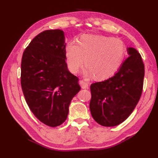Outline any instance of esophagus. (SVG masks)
I'll use <instances>...</instances> for the list:
<instances>
[{
	"mask_svg": "<svg viewBox=\"0 0 158 158\" xmlns=\"http://www.w3.org/2000/svg\"><path fill=\"white\" fill-rule=\"evenodd\" d=\"M79 84L81 86V88L83 89L88 88V82L84 81V80H80Z\"/></svg>",
	"mask_w": 158,
	"mask_h": 158,
	"instance_id": "1",
	"label": "esophagus"
}]
</instances>
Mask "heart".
<instances>
[{
    "label": "heart",
    "mask_w": 158,
    "mask_h": 158,
    "mask_svg": "<svg viewBox=\"0 0 158 158\" xmlns=\"http://www.w3.org/2000/svg\"><path fill=\"white\" fill-rule=\"evenodd\" d=\"M126 45L119 39L96 35H83L69 41L66 46V63L70 71L76 73L85 60V75L105 79L117 71L125 57Z\"/></svg>",
    "instance_id": "1"
}]
</instances>
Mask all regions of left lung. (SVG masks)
Masks as SVG:
<instances>
[{
	"instance_id": "left-lung-1",
	"label": "left lung",
	"mask_w": 158,
	"mask_h": 158,
	"mask_svg": "<svg viewBox=\"0 0 158 158\" xmlns=\"http://www.w3.org/2000/svg\"><path fill=\"white\" fill-rule=\"evenodd\" d=\"M127 51L129 57L115 75L90 86V111L103 126H115L124 122L141 96L145 75L141 56L133 48H127Z\"/></svg>"
}]
</instances>
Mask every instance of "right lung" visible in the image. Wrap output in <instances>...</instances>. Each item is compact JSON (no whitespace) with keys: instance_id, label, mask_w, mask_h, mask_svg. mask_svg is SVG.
I'll use <instances>...</instances> for the list:
<instances>
[{"instance_id":"right-lung-1","label":"right lung","mask_w":158,"mask_h":158,"mask_svg":"<svg viewBox=\"0 0 158 158\" xmlns=\"http://www.w3.org/2000/svg\"><path fill=\"white\" fill-rule=\"evenodd\" d=\"M64 33L48 30L36 35L23 52L21 85L30 109L45 125L65 122L73 97L81 89L79 79L66 62Z\"/></svg>"}]
</instances>
